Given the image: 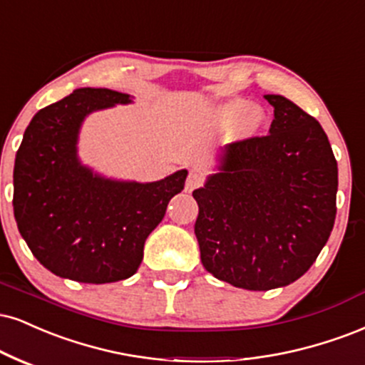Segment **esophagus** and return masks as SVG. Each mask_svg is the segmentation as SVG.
Here are the masks:
<instances>
[{"instance_id": "34e87169", "label": "esophagus", "mask_w": 365, "mask_h": 365, "mask_svg": "<svg viewBox=\"0 0 365 365\" xmlns=\"http://www.w3.org/2000/svg\"><path fill=\"white\" fill-rule=\"evenodd\" d=\"M202 183H204V175H202L200 171H197V170L188 171V177H187V182H185V190L187 192L195 190V188H199Z\"/></svg>"}]
</instances>
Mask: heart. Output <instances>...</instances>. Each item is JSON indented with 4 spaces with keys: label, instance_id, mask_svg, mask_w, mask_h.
Masks as SVG:
<instances>
[{
    "label": "heart",
    "instance_id": "obj_1",
    "mask_svg": "<svg viewBox=\"0 0 365 365\" xmlns=\"http://www.w3.org/2000/svg\"><path fill=\"white\" fill-rule=\"evenodd\" d=\"M217 120L225 125L235 124L238 138H252L260 133L267 117L260 107H250L248 100L236 98L219 107Z\"/></svg>",
    "mask_w": 365,
    "mask_h": 365
}]
</instances>
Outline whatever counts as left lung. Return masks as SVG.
<instances>
[{"label":"left lung","instance_id":"8db88e82","mask_svg":"<svg viewBox=\"0 0 365 365\" xmlns=\"http://www.w3.org/2000/svg\"><path fill=\"white\" fill-rule=\"evenodd\" d=\"M265 100L270 134L227 144L217 173L192 194L202 265L248 291L304 275L336 216L338 168L323 127L285 96Z\"/></svg>","mask_w":365,"mask_h":365}]
</instances>
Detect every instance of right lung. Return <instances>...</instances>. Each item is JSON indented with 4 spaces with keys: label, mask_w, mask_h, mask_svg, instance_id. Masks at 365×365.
Returning a JSON list of instances; mask_svg holds the SVG:
<instances>
[{
    "label": "right lung",
    "mask_w": 365,
    "mask_h": 365,
    "mask_svg": "<svg viewBox=\"0 0 365 365\" xmlns=\"http://www.w3.org/2000/svg\"><path fill=\"white\" fill-rule=\"evenodd\" d=\"M130 102L108 88H78L38 110L25 129L13 170V212L30 252L59 277L107 284L134 275L144 241L185 185L187 170L139 183L81 165L76 144L85 117Z\"/></svg>",
    "instance_id": "add662e5"
}]
</instances>
